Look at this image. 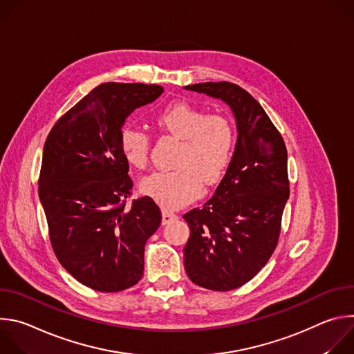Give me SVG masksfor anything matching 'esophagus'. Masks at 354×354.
I'll use <instances>...</instances> for the list:
<instances>
[{
    "label": "esophagus",
    "instance_id": "34e87169",
    "mask_svg": "<svg viewBox=\"0 0 354 354\" xmlns=\"http://www.w3.org/2000/svg\"><path fill=\"white\" fill-rule=\"evenodd\" d=\"M175 220H178V216H176V214L169 213V212H167V210L162 212V224H164V225L171 224V223L175 221Z\"/></svg>",
    "mask_w": 354,
    "mask_h": 354
}]
</instances>
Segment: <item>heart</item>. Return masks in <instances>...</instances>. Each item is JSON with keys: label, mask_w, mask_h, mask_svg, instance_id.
<instances>
[{"label": "heart", "mask_w": 354, "mask_h": 354, "mask_svg": "<svg viewBox=\"0 0 354 354\" xmlns=\"http://www.w3.org/2000/svg\"><path fill=\"white\" fill-rule=\"evenodd\" d=\"M156 124L165 134L182 140L175 160L176 171L156 172L144 178L140 190L168 210L180 209L203 193V183L213 186L225 175L235 147L232 123L220 113H209L186 100L164 106ZM120 148L126 161L144 169L148 165L149 137L126 126L120 131Z\"/></svg>", "instance_id": "1"}]
</instances>
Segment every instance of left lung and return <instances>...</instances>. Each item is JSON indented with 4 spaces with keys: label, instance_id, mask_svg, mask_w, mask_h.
I'll return each instance as SVG.
<instances>
[{
    "label": "left lung",
    "instance_id": "left-lung-1",
    "mask_svg": "<svg viewBox=\"0 0 354 354\" xmlns=\"http://www.w3.org/2000/svg\"><path fill=\"white\" fill-rule=\"evenodd\" d=\"M185 89L221 99L236 122L234 156L214 196L183 216L190 228L183 248L189 279L230 291L254 279L277 246L290 196L287 149L258 100L236 84L203 82Z\"/></svg>",
    "mask_w": 354,
    "mask_h": 354
}]
</instances>
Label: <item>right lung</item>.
<instances>
[{"label":"right lung","mask_w":354,"mask_h":354,"mask_svg":"<svg viewBox=\"0 0 354 354\" xmlns=\"http://www.w3.org/2000/svg\"><path fill=\"white\" fill-rule=\"evenodd\" d=\"M162 92L160 85L100 84L46 138L39 198L50 242L62 266L92 290L123 291L142 277L144 246L162 217L148 196L126 207L133 182L120 131L134 109Z\"/></svg>","instance_id":"1"}]
</instances>
